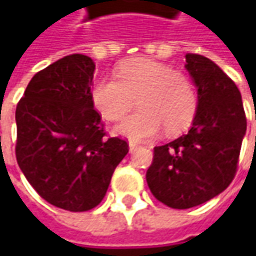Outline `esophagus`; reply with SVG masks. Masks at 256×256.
<instances>
[{"mask_svg": "<svg viewBox=\"0 0 256 256\" xmlns=\"http://www.w3.org/2000/svg\"><path fill=\"white\" fill-rule=\"evenodd\" d=\"M136 148H138V145H136V144L130 142V152H134V151H135Z\"/></svg>", "mask_w": 256, "mask_h": 256, "instance_id": "1", "label": "esophagus"}]
</instances>
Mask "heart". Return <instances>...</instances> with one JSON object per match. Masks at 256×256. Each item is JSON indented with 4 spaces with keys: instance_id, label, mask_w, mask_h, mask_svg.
Listing matches in <instances>:
<instances>
[{
    "instance_id": "obj_1",
    "label": "heart",
    "mask_w": 256,
    "mask_h": 256,
    "mask_svg": "<svg viewBox=\"0 0 256 256\" xmlns=\"http://www.w3.org/2000/svg\"><path fill=\"white\" fill-rule=\"evenodd\" d=\"M116 78H101L91 98L104 118L120 121L134 106L141 110L116 126V132L131 141L186 130L198 110V94L190 76L170 65L150 58H132L116 68Z\"/></svg>"
}]
</instances>
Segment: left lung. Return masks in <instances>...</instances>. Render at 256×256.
<instances>
[{"mask_svg":"<svg viewBox=\"0 0 256 256\" xmlns=\"http://www.w3.org/2000/svg\"><path fill=\"white\" fill-rule=\"evenodd\" d=\"M185 68L198 94V110L188 134L155 146L146 171L152 195L175 210L198 206L231 184L246 132L238 86L210 58L185 55Z\"/></svg>","mask_w":256,"mask_h":256,"instance_id":"8db88e82","label":"left lung"}]
</instances>
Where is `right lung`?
I'll use <instances>...</instances> for the list:
<instances>
[{
    "mask_svg": "<svg viewBox=\"0 0 256 256\" xmlns=\"http://www.w3.org/2000/svg\"><path fill=\"white\" fill-rule=\"evenodd\" d=\"M94 61L66 55L36 72L15 111L16 162L45 201L84 212L102 201L128 144L106 138L91 98Z\"/></svg>",
    "mask_w": 256,
    "mask_h": 256,
    "instance_id": "obj_1",
    "label": "right lung"
}]
</instances>
